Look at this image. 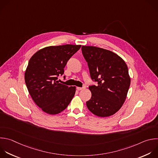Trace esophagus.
<instances>
[{
  "mask_svg": "<svg viewBox=\"0 0 158 158\" xmlns=\"http://www.w3.org/2000/svg\"><path fill=\"white\" fill-rule=\"evenodd\" d=\"M76 89H77V90H82V89H84V87H76Z\"/></svg>",
  "mask_w": 158,
  "mask_h": 158,
  "instance_id": "1",
  "label": "esophagus"
}]
</instances>
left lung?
<instances>
[{
    "mask_svg": "<svg viewBox=\"0 0 158 158\" xmlns=\"http://www.w3.org/2000/svg\"><path fill=\"white\" fill-rule=\"evenodd\" d=\"M81 49L91 79L97 82L89 87L92 96L87 107L98 117L113 115L122 107L130 85L127 65L109 50L92 46H82Z\"/></svg>",
    "mask_w": 158,
    "mask_h": 158,
    "instance_id": "obj_1",
    "label": "left lung"
}]
</instances>
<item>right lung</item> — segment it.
<instances>
[{
	"label": "right lung",
	"mask_w": 158,
	"mask_h": 158,
	"mask_svg": "<svg viewBox=\"0 0 158 158\" xmlns=\"http://www.w3.org/2000/svg\"><path fill=\"white\" fill-rule=\"evenodd\" d=\"M81 45L50 46L38 50L31 56L25 73V81L33 100L49 115L58 114L68 106L76 87L59 83L58 77L71 57Z\"/></svg>",
	"instance_id": "obj_1"
}]
</instances>
